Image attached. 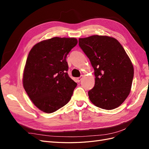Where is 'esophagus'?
Returning a JSON list of instances; mask_svg holds the SVG:
<instances>
[{"instance_id":"34e87169","label":"esophagus","mask_w":149,"mask_h":149,"mask_svg":"<svg viewBox=\"0 0 149 149\" xmlns=\"http://www.w3.org/2000/svg\"><path fill=\"white\" fill-rule=\"evenodd\" d=\"M82 78H83V76H80V77H78V78H77V81L79 83V82H80L81 81V79H82Z\"/></svg>"}]
</instances>
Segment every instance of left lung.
I'll use <instances>...</instances> for the list:
<instances>
[{"mask_svg": "<svg viewBox=\"0 0 149 149\" xmlns=\"http://www.w3.org/2000/svg\"><path fill=\"white\" fill-rule=\"evenodd\" d=\"M79 46L94 70L90 101L103 109L119 107L129 96L134 78L133 65L124 48L116 39L100 35L79 38Z\"/></svg>", "mask_w": 149, "mask_h": 149, "instance_id": "8db88e82", "label": "left lung"}]
</instances>
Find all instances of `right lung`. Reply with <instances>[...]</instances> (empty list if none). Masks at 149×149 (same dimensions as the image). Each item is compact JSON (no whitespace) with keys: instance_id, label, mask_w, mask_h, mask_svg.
I'll return each mask as SVG.
<instances>
[{"instance_id":"1","label":"right lung","mask_w":149,"mask_h":149,"mask_svg":"<svg viewBox=\"0 0 149 149\" xmlns=\"http://www.w3.org/2000/svg\"><path fill=\"white\" fill-rule=\"evenodd\" d=\"M77 43L74 38L54 37L36 44L29 52L24 88L41 111L52 113L70 100L77 83L67 73L66 56Z\"/></svg>"}]
</instances>
